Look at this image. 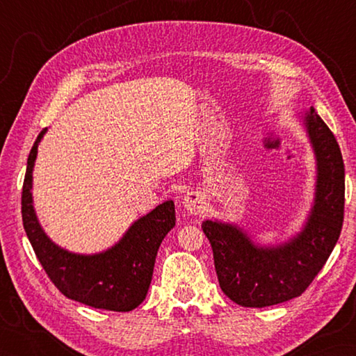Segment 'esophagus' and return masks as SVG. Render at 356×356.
<instances>
[{"instance_id": "34e87169", "label": "esophagus", "mask_w": 356, "mask_h": 356, "mask_svg": "<svg viewBox=\"0 0 356 356\" xmlns=\"http://www.w3.org/2000/svg\"><path fill=\"white\" fill-rule=\"evenodd\" d=\"M207 202L205 197H203V194H200L199 191H191L188 193L185 197H184V207L190 214H202L203 211H205Z\"/></svg>"}]
</instances>
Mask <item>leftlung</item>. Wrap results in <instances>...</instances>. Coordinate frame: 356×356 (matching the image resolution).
Instances as JSON below:
<instances>
[{
    "label": "left lung",
    "instance_id": "left-lung-1",
    "mask_svg": "<svg viewBox=\"0 0 356 356\" xmlns=\"http://www.w3.org/2000/svg\"><path fill=\"white\" fill-rule=\"evenodd\" d=\"M303 124L316 159L315 199L300 234L277 246H259L236 225L205 220L218 284L245 307H264L300 297L327 261L344 220V162L334 133L314 107Z\"/></svg>",
    "mask_w": 356,
    "mask_h": 356
}]
</instances>
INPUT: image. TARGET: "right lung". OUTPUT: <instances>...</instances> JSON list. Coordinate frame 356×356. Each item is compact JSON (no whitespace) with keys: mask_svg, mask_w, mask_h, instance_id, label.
Masks as SVG:
<instances>
[{"mask_svg":"<svg viewBox=\"0 0 356 356\" xmlns=\"http://www.w3.org/2000/svg\"><path fill=\"white\" fill-rule=\"evenodd\" d=\"M45 131L44 128L38 134L30 149L22 185L21 213L29 241L45 274L67 298L95 309L130 312L145 300L157 249L176 225L174 202L166 200L136 220L107 251L93 255L65 251L45 236L36 218L30 191L38 145Z\"/></svg>","mask_w":356,"mask_h":356,"instance_id":"obj_1","label":"right lung"}]
</instances>
